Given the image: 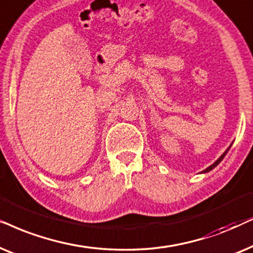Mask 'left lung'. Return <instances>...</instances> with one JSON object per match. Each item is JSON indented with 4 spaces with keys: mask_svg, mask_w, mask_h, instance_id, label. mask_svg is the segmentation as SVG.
<instances>
[{
    "mask_svg": "<svg viewBox=\"0 0 253 253\" xmlns=\"http://www.w3.org/2000/svg\"><path fill=\"white\" fill-rule=\"evenodd\" d=\"M230 147H231V144H230ZM230 147H228V148H227V150H225V151H224V153H223V154H222V155H221V156H220V157H218V158H217V160H216V161H215L213 164H211V166H210V167H208V168H207V169H205L204 171H201V172H200V173H207V172H210V171H211V170H213L215 167H216V166H218V164H220V163H221V161H222V160H223V158H224V156H225V155H227V153H228V151H229V149H230Z\"/></svg>",
    "mask_w": 253,
    "mask_h": 253,
    "instance_id": "1",
    "label": "left lung"
}]
</instances>
